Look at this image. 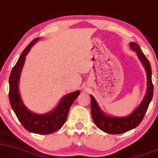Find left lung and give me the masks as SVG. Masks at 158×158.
Returning a JSON list of instances; mask_svg holds the SVG:
<instances>
[{"mask_svg":"<svg viewBox=\"0 0 158 158\" xmlns=\"http://www.w3.org/2000/svg\"><path fill=\"white\" fill-rule=\"evenodd\" d=\"M129 46L132 51L136 52L139 60L145 68L147 77V89L141 103L129 115L125 117H114L106 114L101 110L93 96L90 95L91 113L94 123L100 129L108 134H122L136 128L142 121L150 102L152 99L154 88L152 81V68L149 61L136 43H129Z\"/></svg>","mask_w":158,"mask_h":158,"instance_id":"left-lung-1","label":"left lung"}]
</instances>
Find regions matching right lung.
<instances>
[{"label":"right lung","instance_id":"1","mask_svg":"<svg viewBox=\"0 0 158 158\" xmlns=\"http://www.w3.org/2000/svg\"><path fill=\"white\" fill-rule=\"evenodd\" d=\"M40 38H35L27 46L20 55L9 76V101L12 110L23 127L30 132L39 135H49L64 126L67 119L70 107L81 92L79 90L64 96L58 104L51 112L45 114H36L31 112L24 105L19 92L20 74L23 69L26 56L33 45Z\"/></svg>","mask_w":158,"mask_h":158}]
</instances>
